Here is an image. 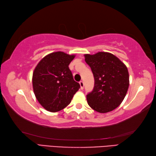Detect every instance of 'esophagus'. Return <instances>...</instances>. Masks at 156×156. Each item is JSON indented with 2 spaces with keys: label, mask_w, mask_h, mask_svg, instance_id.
<instances>
[{
  "label": "esophagus",
  "mask_w": 156,
  "mask_h": 156,
  "mask_svg": "<svg viewBox=\"0 0 156 156\" xmlns=\"http://www.w3.org/2000/svg\"><path fill=\"white\" fill-rule=\"evenodd\" d=\"M79 84H80V89H84V83H83V81H80V83H79Z\"/></svg>",
  "instance_id": "1"
}]
</instances>
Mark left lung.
<instances>
[{
  "label": "left lung",
  "mask_w": 156,
  "mask_h": 156,
  "mask_svg": "<svg viewBox=\"0 0 156 156\" xmlns=\"http://www.w3.org/2000/svg\"><path fill=\"white\" fill-rule=\"evenodd\" d=\"M84 58L95 80L93 91L87 95L88 105L99 113L112 112L121 104L127 92V67L111 53L84 54Z\"/></svg>",
  "instance_id": "obj_1"
}]
</instances>
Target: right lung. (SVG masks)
Here are the masks:
<instances>
[{
	"label": "right lung",
	"instance_id": "obj_1",
	"mask_svg": "<svg viewBox=\"0 0 156 156\" xmlns=\"http://www.w3.org/2000/svg\"><path fill=\"white\" fill-rule=\"evenodd\" d=\"M75 55L53 52L42 59L33 73L34 94L42 106L57 112L70 103L80 86L73 80L69 65Z\"/></svg>",
	"mask_w": 156,
	"mask_h": 156
}]
</instances>
